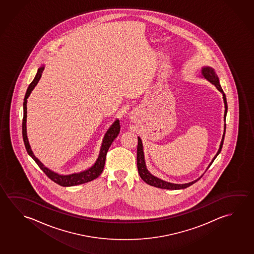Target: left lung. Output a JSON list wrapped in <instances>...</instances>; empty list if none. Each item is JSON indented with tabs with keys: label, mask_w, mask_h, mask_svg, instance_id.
I'll use <instances>...</instances> for the list:
<instances>
[{
	"label": "left lung",
	"mask_w": 254,
	"mask_h": 254,
	"mask_svg": "<svg viewBox=\"0 0 254 254\" xmlns=\"http://www.w3.org/2000/svg\"><path fill=\"white\" fill-rule=\"evenodd\" d=\"M202 76L205 77V79L210 81L213 85L216 86V88L222 93V96H223V101H224V105H225V112H224V121H226V116H227V111H228V105H227V100H226V96L224 93H223V90H222V86L220 85V82H219V78L218 76L216 75V73L214 71V69L211 67H203L201 70ZM226 125H224V132L222 135V141H221V145L219 147L217 153L215 154V156L213 157L212 161L210 162L209 165L207 167V169H209L210 166L212 165L213 161L215 160V158L217 157L218 154L221 153L222 151V145H223V141H224V136H225V130ZM137 170H138V174L140 176L141 178L143 181L145 182L147 185L149 186H154V187H157V188H161V189H167V190H180V189H186L189 186H192L193 184H195L196 182L198 181L202 177H198L197 180L195 181L190 182L188 184H183V185H177V184H172V183H169V182L163 181L158 177H154L152 174L150 173L149 171L146 169V166H145V156H144V151H143V145H142V141L139 137H137Z\"/></svg>",
	"instance_id": "8db88e82"
}]
</instances>
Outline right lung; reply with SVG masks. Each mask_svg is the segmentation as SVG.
Returning <instances> with one entry per match:
<instances>
[{"label":"right lung","mask_w":254,"mask_h":254,"mask_svg":"<svg viewBox=\"0 0 254 254\" xmlns=\"http://www.w3.org/2000/svg\"><path fill=\"white\" fill-rule=\"evenodd\" d=\"M44 70V66L40 67L38 68L36 76L34 77V79L32 80V83L29 85L25 96L24 99V117H23V123H22V133H23V139H24V145L26 151L28 153L29 155L35 161L38 166L41 168V170L44 172L48 177L52 180V181L57 183V185L64 187H68V186H78L82 185L85 183L93 181V179H95L99 177L104 169L105 161H106V155L109 151L110 145L112 144L114 139L118 136V134L120 132V123L119 120H116L114 122L113 125L110 126L107 132L105 134L102 144H101V151L99 153V156L95 163L93 164L90 169H86L85 171H82L79 173L70 174V175H60V174L56 173L52 170L48 169L47 167H45L42 162L40 161L38 158L35 157V155L32 153L31 146L29 144L28 137H27V132H26V117H27V99L30 96V94L32 93V90L36 86L39 80L41 79V75Z\"/></svg>","instance_id":"add662e5"}]
</instances>
